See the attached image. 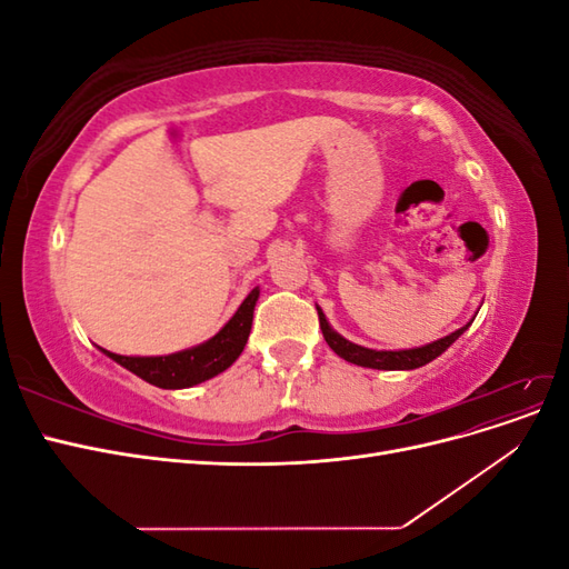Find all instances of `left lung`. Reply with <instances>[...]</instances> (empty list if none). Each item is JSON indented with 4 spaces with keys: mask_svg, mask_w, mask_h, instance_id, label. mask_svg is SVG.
Masks as SVG:
<instances>
[{
    "mask_svg": "<svg viewBox=\"0 0 569 569\" xmlns=\"http://www.w3.org/2000/svg\"><path fill=\"white\" fill-rule=\"evenodd\" d=\"M318 308V318H320V330H322V337L325 341L330 343V349L343 358L349 360V363L353 366H360V368H372V370H416V368H422L427 366L429 360L439 358L446 349L451 347V343L468 330V327L472 325V320L468 325H462L460 330L446 335L437 341H429L425 343V347H416V349H401V351H377V349H368V347H360V343H353L349 339H343L339 332L332 330V325L327 322L322 308Z\"/></svg>",
    "mask_w": 569,
    "mask_h": 569,
    "instance_id": "left-lung-1",
    "label": "left lung"
}]
</instances>
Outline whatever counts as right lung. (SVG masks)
Listing matches in <instances>:
<instances>
[{
  "instance_id": "add662e5",
  "label": "right lung",
  "mask_w": 569,
  "mask_h": 569,
  "mask_svg": "<svg viewBox=\"0 0 569 569\" xmlns=\"http://www.w3.org/2000/svg\"><path fill=\"white\" fill-rule=\"evenodd\" d=\"M261 289H251L249 297L237 308L234 316L222 325V330L209 341L197 343L192 349H184L168 356H120L101 349L118 366H123L132 375L142 377L144 382L161 389H187L201 385L211 377L226 372L239 353L244 351L247 339L253 322V308Z\"/></svg>"
}]
</instances>
